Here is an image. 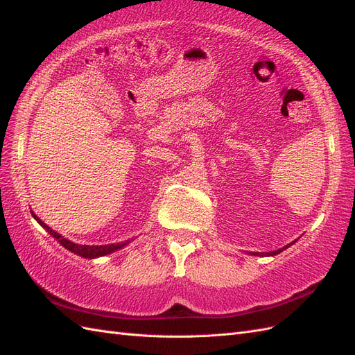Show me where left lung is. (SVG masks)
Masks as SVG:
<instances>
[{
    "instance_id": "left-lung-1",
    "label": "left lung",
    "mask_w": 355,
    "mask_h": 355,
    "mask_svg": "<svg viewBox=\"0 0 355 355\" xmlns=\"http://www.w3.org/2000/svg\"><path fill=\"white\" fill-rule=\"evenodd\" d=\"M295 242H296V241H293L291 244H288V245H286V247H282V248H279V250H277V251H269V252H252V254H254V256H277V254H279L281 251H284L286 248H288L290 245L295 244Z\"/></svg>"
}]
</instances>
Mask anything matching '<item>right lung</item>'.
I'll return each mask as SVG.
<instances>
[{
  "label": "right lung",
  "instance_id": "add662e5",
  "mask_svg": "<svg viewBox=\"0 0 355 355\" xmlns=\"http://www.w3.org/2000/svg\"><path fill=\"white\" fill-rule=\"evenodd\" d=\"M33 217L40 223V225H42L50 235H52L53 238H56L58 239V242L62 247H65L67 250H69L71 252H74V254H77V256H82V257H85V259H96V257H103V256H107V254H111V252H114V251H117V250H120V248H123L125 245H128L129 242H130V239H128V241H125V242H117V244H108V245H80V244H76V242H71V241H68L67 238H64V236H60L59 234H56L55 230H52L50 229L47 225H44V223L40 220L34 212H33Z\"/></svg>",
  "mask_w": 355,
  "mask_h": 355
}]
</instances>
